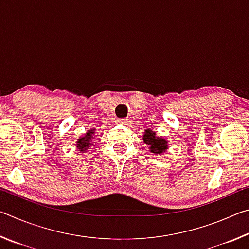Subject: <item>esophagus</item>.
I'll list each match as a JSON object with an SVG mask.
<instances>
[{"label":"esophagus","mask_w":249,"mask_h":249,"mask_svg":"<svg viewBox=\"0 0 249 249\" xmlns=\"http://www.w3.org/2000/svg\"><path fill=\"white\" fill-rule=\"evenodd\" d=\"M128 122H129V121H127V120H117L116 123H117V124H121V125H128V124H129Z\"/></svg>","instance_id":"34e87169"}]
</instances>
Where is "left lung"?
Listing matches in <instances>:
<instances>
[{"label": "left lung", "mask_w": 249, "mask_h": 249, "mask_svg": "<svg viewBox=\"0 0 249 249\" xmlns=\"http://www.w3.org/2000/svg\"><path fill=\"white\" fill-rule=\"evenodd\" d=\"M142 141L148 146L149 151L155 155H162L169 148L168 142L165 138L161 136H157L156 132L150 128L145 129L144 135H142Z\"/></svg>", "instance_id": "left-lung-1"}]
</instances>
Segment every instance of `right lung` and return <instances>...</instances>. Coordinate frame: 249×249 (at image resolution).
I'll use <instances>...</instances> for the list:
<instances>
[{
    "label": "right lung",
    "mask_w": 249,
    "mask_h": 249,
    "mask_svg": "<svg viewBox=\"0 0 249 249\" xmlns=\"http://www.w3.org/2000/svg\"><path fill=\"white\" fill-rule=\"evenodd\" d=\"M95 129L94 128H91L89 130H87V133L83 135V136L79 137L77 140V149L79 153H84V151L88 150L90 148L92 145H95L94 144V140H95Z\"/></svg>",
    "instance_id": "add662e5"
}]
</instances>
